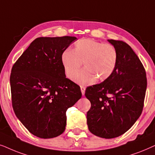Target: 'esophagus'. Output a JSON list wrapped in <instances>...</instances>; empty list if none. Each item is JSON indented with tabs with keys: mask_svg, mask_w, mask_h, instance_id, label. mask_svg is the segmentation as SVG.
Segmentation results:
<instances>
[{
	"mask_svg": "<svg viewBox=\"0 0 155 155\" xmlns=\"http://www.w3.org/2000/svg\"><path fill=\"white\" fill-rule=\"evenodd\" d=\"M80 88H81V94H82V95H84V93H85V90H86V88L84 87V86H80Z\"/></svg>",
	"mask_w": 155,
	"mask_h": 155,
	"instance_id": "obj_1",
	"label": "esophagus"
}]
</instances>
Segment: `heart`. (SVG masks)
Returning <instances> with one entry per match:
<instances>
[{
  "label": "heart",
  "instance_id": "1",
  "mask_svg": "<svg viewBox=\"0 0 155 155\" xmlns=\"http://www.w3.org/2000/svg\"><path fill=\"white\" fill-rule=\"evenodd\" d=\"M117 57V49L113 45L91 39H82L75 43L73 50L64 51L61 63L66 76L70 79L75 76L83 63L84 69L74 80L80 84L87 85L95 79L104 81L110 78L116 68Z\"/></svg>",
  "mask_w": 155,
  "mask_h": 155
}]
</instances>
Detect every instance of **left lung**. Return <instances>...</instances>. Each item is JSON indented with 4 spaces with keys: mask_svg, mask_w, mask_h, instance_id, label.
I'll list each match as a JSON object with an SVG mask.
<instances>
[{
    "mask_svg": "<svg viewBox=\"0 0 155 155\" xmlns=\"http://www.w3.org/2000/svg\"><path fill=\"white\" fill-rule=\"evenodd\" d=\"M117 51V63L110 78L86 88L91 108L88 130L98 137L110 139L124 134L141 115L147 77L143 65L127 43L108 40Z\"/></svg>",
    "mask_w": 155,
    "mask_h": 155,
    "instance_id": "1",
    "label": "left lung"
}]
</instances>
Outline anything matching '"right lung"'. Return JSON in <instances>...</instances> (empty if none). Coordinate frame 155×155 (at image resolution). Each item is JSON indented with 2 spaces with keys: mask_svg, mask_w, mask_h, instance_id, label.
Returning a JSON list of instances; mask_svg holds the SVG:
<instances>
[{
  "mask_svg": "<svg viewBox=\"0 0 155 155\" xmlns=\"http://www.w3.org/2000/svg\"><path fill=\"white\" fill-rule=\"evenodd\" d=\"M75 37L38 38L12 67L10 76L15 114L32 135L44 139L60 135L66 112L81 97L80 86L66 78L61 55Z\"/></svg>",
  "mask_w": 155,
  "mask_h": 155,
  "instance_id": "1",
  "label": "right lung"
}]
</instances>
